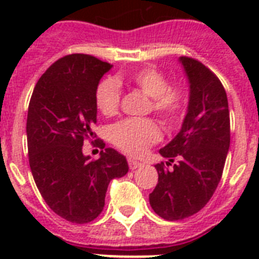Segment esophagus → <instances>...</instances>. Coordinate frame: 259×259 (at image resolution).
Returning a JSON list of instances; mask_svg holds the SVG:
<instances>
[{"label": "esophagus", "instance_id": "34e87169", "mask_svg": "<svg viewBox=\"0 0 259 259\" xmlns=\"http://www.w3.org/2000/svg\"><path fill=\"white\" fill-rule=\"evenodd\" d=\"M128 164H130V168L131 170H136V168H140V167H143V163L139 161H135V159H128Z\"/></svg>", "mask_w": 259, "mask_h": 259}]
</instances>
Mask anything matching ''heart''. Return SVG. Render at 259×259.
<instances>
[{
  "label": "heart",
  "mask_w": 259,
  "mask_h": 259,
  "mask_svg": "<svg viewBox=\"0 0 259 259\" xmlns=\"http://www.w3.org/2000/svg\"><path fill=\"white\" fill-rule=\"evenodd\" d=\"M123 81L137 88L152 98V109L164 120L171 122L179 116L185 105V91L182 87H168V80L161 71L152 67L140 68L127 79H105L96 89V105L105 116H114L120 105V88ZM111 141L119 149L131 155H140L161 139V131L150 119H125L113 125Z\"/></svg>",
  "instance_id": "obj_1"
}]
</instances>
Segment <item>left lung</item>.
<instances>
[{"mask_svg":"<svg viewBox=\"0 0 259 259\" xmlns=\"http://www.w3.org/2000/svg\"><path fill=\"white\" fill-rule=\"evenodd\" d=\"M188 80V106L182 128L159 154L179 162L168 170L155 164L158 184L150 206L166 221H182L200 211L221 182L230 149V110L223 85L196 59L180 57Z\"/></svg>","mask_w":259,"mask_h":259,"instance_id":"1","label":"left lung"}]
</instances>
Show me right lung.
Segmentation results:
<instances>
[{"label": "right lung", "mask_w": 259, "mask_h": 259, "mask_svg": "<svg viewBox=\"0 0 259 259\" xmlns=\"http://www.w3.org/2000/svg\"><path fill=\"white\" fill-rule=\"evenodd\" d=\"M113 65L87 54L54 62L38 79L28 106L29 166L41 196L57 215L72 223L92 222L105 206L109 183L128 172L127 159L113 148L92 161L83 144L95 134L96 89ZM105 148V144L100 141Z\"/></svg>", "instance_id": "add662e5"}]
</instances>
